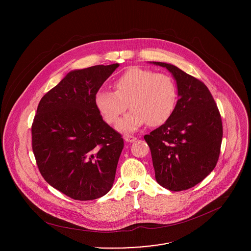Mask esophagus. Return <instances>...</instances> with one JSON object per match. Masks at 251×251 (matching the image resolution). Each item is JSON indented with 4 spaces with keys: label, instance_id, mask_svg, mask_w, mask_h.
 Segmentation results:
<instances>
[{
    "label": "esophagus",
    "instance_id": "obj_1",
    "mask_svg": "<svg viewBox=\"0 0 251 251\" xmlns=\"http://www.w3.org/2000/svg\"><path fill=\"white\" fill-rule=\"evenodd\" d=\"M124 139H125L126 142L132 143V142H134V141L136 140V137H134V136H132V135H126V136L124 137Z\"/></svg>",
    "mask_w": 251,
    "mask_h": 251
}]
</instances>
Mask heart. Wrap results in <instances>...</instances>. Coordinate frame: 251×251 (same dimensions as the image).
Here are the masks:
<instances>
[{"label": "heart", "instance_id": "heart-1", "mask_svg": "<svg viewBox=\"0 0 251 251\" xmlns=\"http://www.w3.org/2000/svg\"><path fill=\"white\" fill-rule=\"evenodd\" d=\"M114 87L115 91L100 89L95 104L109 124H115L129 104L130 111L117 125L121 132L136 131L147 123L160 126L176 108L177 86L167 74L133 67L115 79Z\"/></svg>", "mask_w": 251, "mask_h": 251}]
</instances>
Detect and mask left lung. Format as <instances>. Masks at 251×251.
<instances>
[{
  "label": "left lung",
  "instance_id": "left-lung-1",
  "mask_svg": "<svg viewBox=\"0 0 251 251\" xmlns=\"http://www.w3.org/2000/svg\"><path fill=\"white\" fill-rule=\"evenodd\" d=\"M150 63L172 74L179 100L171 118L144 138L151 149L156 181L172 191L185 190L202 181L216 165L223 133L221 117L203 82L171 64Z\"/></svg>",
  "mask_w": 251,
  "mask_h": 251
}]
</instances>
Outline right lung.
<instances>
[{
    "mask_svg": "<svg viewBox=\"0 0 251 251\" xmlns=\"http://www.w3.org/2000/svg\"><path fill=\"white\" fill-rule=\"evenodd\" d=\"M119 64L69 72L40 100L32 126L33 151L44 179L75 200L111 189L124 139L100 116L96 93Z\"/></svg>",
    "mask_w": 251,
    "mask_h": 251,
    "instance_id": "obj_1",
    "label": "right lung"
}]
</instances>
